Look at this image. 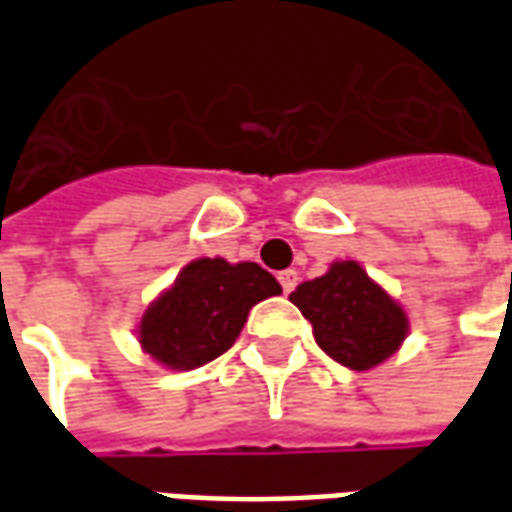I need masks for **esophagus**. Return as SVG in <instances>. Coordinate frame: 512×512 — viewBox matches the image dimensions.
<instances>
[{
  "instance_id": "obj_1",
  "label": "esophagus",
  "mask_w": 512,
  "mask_h": 512,
  "mask_svg": "<svg viewBox=\"0 0 512 512\" xmlns=\"http://www.w3.org/2000/svg\"><path fill=\"white\" fill-rule=\"evenodd\" d=\"M279 285H282V290H285V293H293V290H296V285H299V274H296L293 268L282 271V274H279Z\"/></svg>"
}]
</instances>
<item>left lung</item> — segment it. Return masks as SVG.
Listing matches in <instances>:
<instances>
[{
  "label": "left lung",
  "instance_id": "1",
  "mask_svg": "<svg viewBox=\"0 0 512 512\" xmlns=\"http://www.w3.org/2000/svg\"><path fill=\"white\" fill-rule=\"evenodd\" d=\"M290 301L312 323L315 343L351 370L381 365L408 334L403 307L354 260L332 263L323 277L301 282Z\"/></svg>",
  "mask_w": 512,
  "mask_h": 512
}]
</instances>
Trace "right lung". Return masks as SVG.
I'll use <instances>...</instances> for the list:
<instances>
[{"mask_svg":"<svg viewBox=\"0 0 512 512\" xmlns=\"http://www.w3.org/2000/svg\"><path fill=\"white\" fill-rule=\"evenodd\" d=\"M282 288L257 263L191 260L139 321L142 351L169 370H194L230 351L257 301Z\"/></svg>","mask_w":512,"mask_h":512,"instance_id":"obj_1","label":"right lung"}]
</instances>
